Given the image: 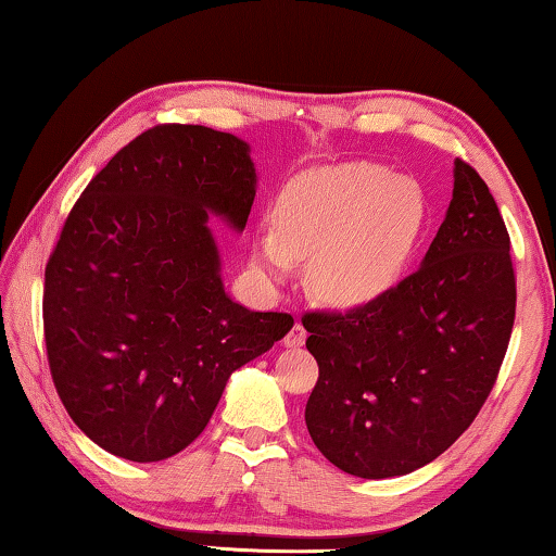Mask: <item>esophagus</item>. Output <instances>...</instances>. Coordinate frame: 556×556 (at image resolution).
Returning <instances> with one entry per match:
<instances>
[{
    "instance_id": "1",
    "label": "esophagus",
    "mask_w": 556,
    "mask_h": 556,
    "mask_svg": "<svg viewBox=\"0 0 556 556\" xmlns=\"http://www.w3.org/2000/svg\"><path fill=\"white\" fill-rule=\"evenodd\" d=\"M304 341H306V328L301 324L291 326V331L285 338V345L287 348H301V345H304Z\"/></svg>"
}]
</instances>
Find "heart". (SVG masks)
<instances>
[{"instance_id":"b5f03b06","label":"heart","mask_w":556,"mask_h":556,"mask_svg":"<svg viewBox=\"0 0 556 556\" xmlns=\"http://www.w3.org/2000/svg\"><path fill=\"white\" fill-rule=\"evenodd\" d=\"M277 225L260 228L255 262L285 277L312 260V287L333 306H368L400 285L427 228V199L407 176L372 162L312 168L277 195Z\"/></svg>"}]
</instances>
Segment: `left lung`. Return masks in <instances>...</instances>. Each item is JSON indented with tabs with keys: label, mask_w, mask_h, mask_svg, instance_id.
<instances>
[{
	"label": "left lung",
	"mask_w": 556,
	"mask_h": 556,
	"mask_svg": "<svg viewBox=\"0 0 556 556\" xmlns=\"http://www.w3.org/2000/svg\"><path fill=\"white\" fill-rule=\"evenodd\" d=\"M515 301L503 215L456 159L454 199L421 267L375 304L301 316L318 363L306 402L316 448L357 478L404 476L444 454L493 390Z\"/></svg>",
	"instance_id": "8db88e82"
}]
</instances>
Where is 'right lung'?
<instances>
[{"label":"right lung","instance_id":"1","mask_svg":"<svg viewBox=\"0 0 556 556\" xmlns=\"http://www.w3.org/2000/svg\"><path fill=\"white\" fill-rule=\"evenodd\" d=\"M242 139L156 125L92 176L46 262L43 338L65 412L119 458L184 451L230 375L294 318L225 294L208 213L242 230L255 166Z\"/></svg>","mask_w":556,"mask_h":556}]
</instances>
